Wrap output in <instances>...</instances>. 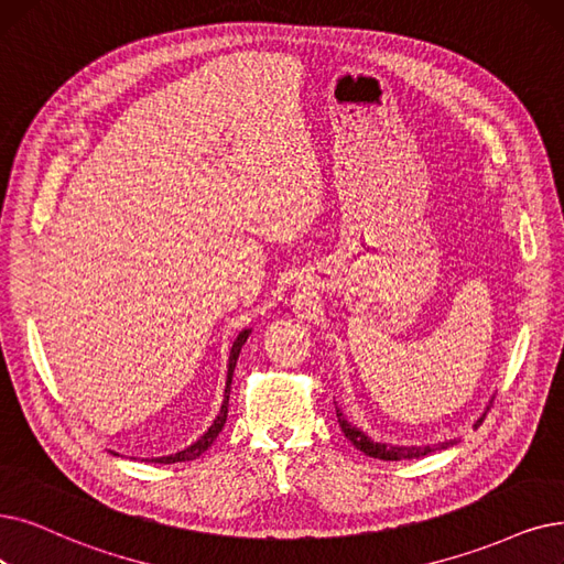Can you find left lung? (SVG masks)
Returning <instances> with one entry per match:
<instances>
[{
    "label": "left lung",
    "mask_w": 564,
    "mask_h": 564,
    "mask_svg": "<svg viewBox=\"0 0 564 564\" xmlns=\"http://www.w3.org/2000/svg\"><path fill=\"white\" fill-rule=\"evenodd\" d=\"M335 414H337V423H340L345 437L358 448V452H364L366 456L370 458H379V460H410V458H421V456H427L431 452H437V448H446L452 446L456 440H448V442H442L440 446H391V444H381V442H375L370 440L366 433H360L356 425H351L345 414L335 408ZM486 419V414L477 421V425H481ZM475 425V427H477Z\"/></svg>",
    "instance_id": "8db88e82"
}]
</instances>
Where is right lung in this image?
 <instances>
[{
  "instance_id": "obj_1",
  "label": "right lung",
  "mask_w": 564,
  "mask_h": 564,
  "mask_svg": "<svg viewBox=\"0 0 564 564\" xmlns=\"http://www.w3.org/2000/svg\"><path fill=\"white\" fill-rule=\"evenodd\" d=\"M247 337H250V330H242L236 343L231 347V354H229V372H227V391H224V402H221V410L217 414V419L213 421V425L208 427V433L200 437L198 442H194L192 446H187L185 452L180 454H173V456H164V458H154V463H185V460H194L198 458L204 452H208V446L217 440V435L221 433L224 423H227V414H229V393H231V379H234V370H236V360H238V354H240V347L247 343Z\"/></svg>"
}]
</instances>
